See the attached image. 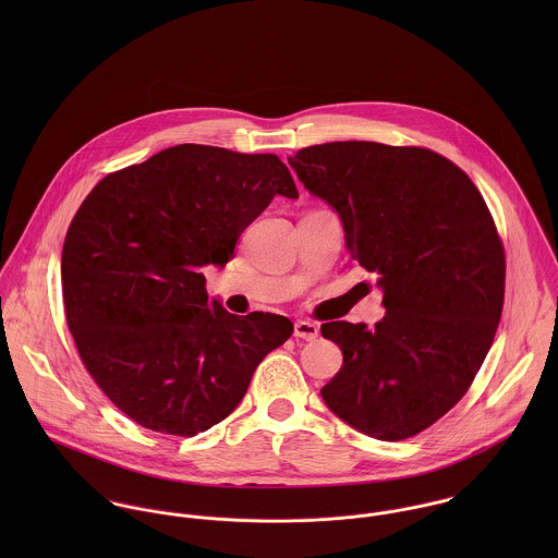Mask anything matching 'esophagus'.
Returning <instances> with one entry per match:
<instances>
[{
	"instance_id": "1",
	"label": "esophagus",
	"mask_w": 558,
	"mask_h": 558,
	"mask_svg": "<svg viewBox=\"0 0 558 558\" xmlns=\"http://www.w3.org/2000/svg\"><path fill=\"white\" fill-rule=\"evenodd\" d=\"M319 328L314 322H307V319H299L294 324V337L299 339H305V341H314L318 337Z\"/></svg>"
}]
</instances>
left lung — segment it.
Segmentation results:
<instances>
[{"mask_svg":"<svg viewBox=\"0 0 558 558\" xmlns=\"http://www.w3.org/2000/svg\"><path fill=\"white\" fill-rule=\"evenodd\" d=\"M288 162L339 215L387 310L374 328L322 324L343 352L322 399L372 438H410L464 398L494 341L505 251L492 215L473 180L425 148L330 142Z\"/></svg>","mask_w":558,"mask_h":558,"instance_id":"8db88e82","label":"left lung"}]
</instances>
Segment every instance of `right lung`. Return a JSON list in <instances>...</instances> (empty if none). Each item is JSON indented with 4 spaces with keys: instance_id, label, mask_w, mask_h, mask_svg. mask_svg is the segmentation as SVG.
<instances>
[{
    "instance_id": "obj_1",
    "label": "right lung",
    "mask_w": 558,
    "mask_h": 558,
    "mask_svg": "<svg viewBox=\"0 0 558 558\" xmlns=\"http://www.w3.org/2000/svg\"><path fill=\"white\" fill-rule=\"evenodd\" d=\"M275 195L299 197L275 155L180 144L102 178L62 248V296L94 383L142 427L195 436L234 412L294 324L230 314L202 268H223Z\"/></svg>"
}]
</instances>
